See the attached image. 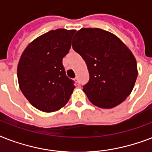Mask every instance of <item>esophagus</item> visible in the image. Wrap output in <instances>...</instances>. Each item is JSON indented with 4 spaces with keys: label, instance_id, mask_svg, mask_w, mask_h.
<instances>
[{
    "label": "esophagus",
    "instance_id": "34e87169",
    "mask_svg": "<svg viewBox=\"0 0 152 152\" xmlns=\"http://www.w3.org/2000/svg\"><path fill=\"white\" fill-rule=\"evenodd\" d=\"M75 81H76V82H79L78 78H77V77H76V78H75Z\"/></svg>",
    "mask_w": 152,
    "mask_h": 152
}]
</instances>
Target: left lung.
<instances>
[{
	"label": "left lung",
	"mask_w": 152,
	"mask_h": 152,
	"mask_svg": "<svg viewBox=\"0 0 152 152\" xmlns=\"http://www.w3.org/2000/svg\"><path fill=\"white\" fill-rule=\"evenodd\" d=\"M72 48L88 66L90 79L83 90L100 108L115 107L132 92L137 65L129 49L110 32L82 28L73 37Z\"/></svg>",
	"instance_id": "8db88e82"
}]
</instances>
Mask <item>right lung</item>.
Returning <instances> with one entry per match:
<instances>
[{"instance_id": "1", "label": "right lung", "mask_w": 152, "mask_h": 152, "mask_svg": "<svg viewBox=\"0 0 152 152\" xmlns=\"http://www.w3.org/2000/svg\"><path fill=\"white\" fill-rule=\"evenodd\" d=\"M75 30L57 29L42 34L27 46L17 68L20 90L39 110L53 112L68 102L75 88L66 76L62 59L71 48Z\"/></svg>"}]
</instances>
